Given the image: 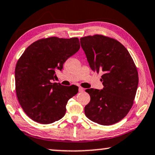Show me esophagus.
Returning a JSON list of instances; mask_svg holds the SVG:
<instances>
[{
    "instance_id": "1",
    "label": "esophagus",
    "mask_w": 155,
    "mask_h": 155,
    "mask_svg": "<svg viewBox=\"0 0 155 155\" xmlns=\"http://www.w3.org/2000/svg\"><path fill=\"white\" fill-rule=\"evenodd\" d=\"M78 90H79V92H83L84 91V88L80 87L79 89H78Z\"/></svg>"
}]
</instances>
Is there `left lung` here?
Wrapping results in <instances>:
<instances>
[{
	"label": "left lung",
	"instance_id": "8db88e82",
	"mask_svg": "<svg viewBox=\"0 0 155 155\" xmlns=\"http://www.w3.org/2000/svg\"><path fill=\"white\" fill-rule=\"evenodd\" d=\"M92 71L103 73L104 88L86 89L91 97L84 107L87 117L102 125L122 120L134 103L139 76L134 61L126 48L117 40L102 35L80 39Z\"/></svg>",
	"mask_w": 155,
	"mask_h": 155
}]
</instances>
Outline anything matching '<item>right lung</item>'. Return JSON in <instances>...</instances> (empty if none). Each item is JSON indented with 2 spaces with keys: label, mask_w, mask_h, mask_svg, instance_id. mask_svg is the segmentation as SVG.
Returning a JSON list of instances; mask_svg holds the SVG:
<instances>
[{
  "label": "right lung",
  "mask_w": 155,
  "mask_h": 155,
  "mask_svg": "<svg viewBox=\"0 0 155 155\" xmlns=\"http://www.w3.org/2000/svg\"><path fill=\"white\" fill-rule=\"evenodd\" d=\"M78 38L53 37L38 40L28 46L15 68L16 92L25 113L33 120L51 124L66 114L68 100L78 94L75 86L53 83L57 70L79 51Z\"/></svg>",
  "instance_id": "obj_1"
}]
</instances>
